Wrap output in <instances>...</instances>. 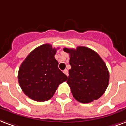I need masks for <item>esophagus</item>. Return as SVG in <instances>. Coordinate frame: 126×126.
I'll use <instances>...</instances> for the list:
<instances>
[{
	"mask_svg": "<svg viewBox=\"0 0 126 126\" xmlns=\"http://www.w3.org/2000/svg\"><path fill=\"white\" fill-rule=\"evenodd\" d=\"M63 73L66 75L67 76L69 75V72H68V70L67 69H65L64 71H63Z\"/></svg>",
	"mask_w": 126,
	"mask_h": 126,
	"instance_id": "34e87169",
	"label": "esophagus"
}]
</instances>
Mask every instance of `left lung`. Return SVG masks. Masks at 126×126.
Returning a JSON list of instances; mask_svg holds the SVG:
<instances>
[{"label":"left lung","mask_w":126,"mask_h":126,"mask_svg":"<svg viewBox=\"0 0 126 126\" xmlns=\"http://www.w3.org/2000/svg\"><path fill=\"white\" fill-rule=\"evenodd\" d=\"M70 55L67 82L73 97L81 103H89L98 99L107 89L109 71L104 61L90 48L79 46L77 49L64 48Z\"/></svg>","instance_id":"8db88e82"}]
</instances>
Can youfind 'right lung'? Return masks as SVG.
<instances>
[{
    "instance_id": "right-lung-1",
    "label": "right lung",
    "mask_w": 126,
    "mask_h": 126,
    "mask_svg": "<svg viewBox=\"0 0 126 126\" xmlns=\"http://www.w3.org/2000/svg\"><path fill=\"white\" fill-rule=\"evenodd\" d=\"M57 49L49 44L34 49L21 64L18 82L25 94L38 102L49 100L68 77L58 68Z\"/></svg>"
}]
</instances>
